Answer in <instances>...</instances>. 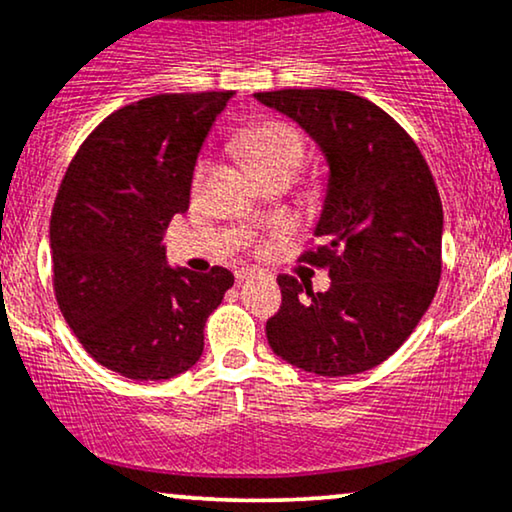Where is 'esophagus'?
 Segmentation results:
<instances>
[{
    "label": "esophagus",
    "instance_id": "obj_1",
    "mask_svg": "<svg viewBox=\"0 0 512 512\" xmlns=\"http://www.w3.org/2000/svg\"><path fill=\"white\" fill-rule=\"evenodd\" d=\"M257 271L255 269H238L236 271V281H245V278H250V276H255Z\"/></svg>",
    "mask_w": 512,
    "mask_h": 512
}]
</instances>
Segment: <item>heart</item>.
Masks as SVG:
<instances>
[{"label":"heart","instance_id":"heart-1","mask_svg":"<svg viewBox=\"0 0 512 512\" xmlns=\"http://www.w3.org/2000/svg\"><path fill=\"white\" fill-rule=\"evenodd\" d=\"M236 148L260 177H271L278 172L293 177L307 153V137L300 127L286 120H262L238 134ZM200 174L203 165H198L196 179H200ZM281 231H286V226H281Z\"/></svg>","mask_w":512,"mask_h":512}]
</instances>
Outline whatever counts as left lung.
<instances>
[{
  "label": "left lung",
  "mask_w": 512,
  "mask_h": 512,
  "mask_svg": "<svg viewBox=\"0 0 512 512\" xmlns=\"http://www.w3.org/2000/svg\"><path fill=\"white\" fill-rule=\"evenodd\" d=\"M255 99L288 115L328 163L316 250L331 288L276 278L267 321L276 357L302 371L354 375L383 364L428 312L442 276V200L418 146L383 108L340 89H278Z\"/></svg>",
  "instance_id": "1"
}]
</instances>
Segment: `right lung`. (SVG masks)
<instances>
[{
  "label": "right lung",
  "mask_w": 512,
  "mask_h": 512,
  "mask_svg": "<svg viewBox=\"0 0 512 512\" xmlns=\"http://www.w3.org/2000/svg\"><path fill=\"white\" fill-rule=\"evenodd\" d=\"M234 92L155 94L108 115L70 163L51 212L54 293L80 345L132 380H167L203 354L234 286L167 267L163 234L189 210L200 146Z\"/></svg>",
  "instance_id": "1"
}]
</instances>
